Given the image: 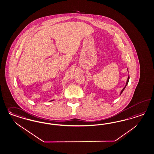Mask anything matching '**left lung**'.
I'll use <instances>...</instances> for the list:
<instances>
[{
    "label": "left lung",
    "mask_w": 154,
    "mask_h": 154,
    "mask_svg": "<svg viewBox=\"0 0 154 154\" xmlns=\"http://www.w3.org/2000/svg\"><path fill=\"white\" fill-rule=\"evenodd\" d=\"M129 76H128V80H127V82H126V85H125V86L124 88H123V89H122V91H121V93H120V95L123 92V91H124V90L125 88H126V85H128V83H129Z\"/></svg>",
    "instance_id": "obj_1"
}]
</instances>
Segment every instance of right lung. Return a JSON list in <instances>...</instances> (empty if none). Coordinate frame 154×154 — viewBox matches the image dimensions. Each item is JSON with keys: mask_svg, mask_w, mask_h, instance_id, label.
I'll return each instance as SVG.
<instances>
[{"mask_svg": "<svg viewBox=\"0 0 154 154\" xmlns=\"http://www.w3.org/2000/svg\"><path fill=\"white\" fill-rule=\"evenodd\" d=\"M51 101H53V100H51Z\"/></svg>", "mask_w": 154, "mask_h": 154, "instance_id": "add662e5", "label": "right lung"}]
</instances>
